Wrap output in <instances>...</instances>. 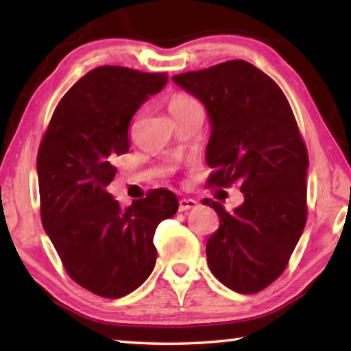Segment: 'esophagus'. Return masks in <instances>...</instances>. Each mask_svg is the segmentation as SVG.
<instances>
[{
  "mask_svg": "<svg viewBox=\"0 0 351 351\" xmlns=\"http://www.w3.org/2000/svg\"><path fill=\"white\" fill-rule=\"evenodd\" d=\"M197 204H198L197 201L192 198H182V199H180V204H178V210L186 212V210L193 209V207H197Z\"/></svg>",
  "mask_w": 351,
  "mask_h": 351,
  "instance_id": "obj_1",
  "label": "esophagus"
}]
</instances>
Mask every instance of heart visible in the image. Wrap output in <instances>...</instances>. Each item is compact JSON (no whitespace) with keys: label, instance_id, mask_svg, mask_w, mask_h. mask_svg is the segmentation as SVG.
Instances as JSON below:
<instances>
[{"label":"heart","instance_id":"b5f03b06","mask_svg":"<svg viewBox=\"0 0 351 351\" xmlns=\"http://www.w3.org/2000/svg\"><path fill=\"white\" fill-rule=\"evenodd\" d=\"M193 105H198L197 100H195L193 97L187 96V94H184V93H176L169 100L170 112L182 111V110H186V108H189V106H193Z\"/></svg>","mask_w":351,"mask_h":351}]
</instances>
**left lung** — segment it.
Listing matches in <instances>:
<instances>
[{
	"label": "left lung",
	"instance_id": "1",
	"mask_svg": "<svg viewBox=\"0 0 351 351\" xmlns=\"http://www.w3.org/2000/svg\"><path fill=\"white\" fill-rule=\"evenodd\" d=\"M209 112V187L239 184L245 203L228 212L210 198L218 229L207 240L212 274L240 294H254L288 266L306 223L308 152L280 86L245 60L173 75Z\"/></svg>",
	"mask_w": 351,
	"mask_h": 351
}]
</instances>
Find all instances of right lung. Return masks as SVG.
<instances>
[{
  "label": "right lung",
  "instance_id": "right-lung-1",
  "mask_svg": "<svg viewBox=\"0 0 351 351\" xmlns=\"http://www.w3.org/2000/svg\"><path fill=\"white\" fill-rule=\"evenodd\" d=\"M167 79L110 64L93 69L62 97L40 142L41 223L68 276L106 299L147 280L158 224L178 210L167 189L150 190L125 209L106 192L117 171L112 161L130 150L132 117Z\"/></svg>",
  "mask_w": 351,
  "mask_h": 351
}]
</instances>
